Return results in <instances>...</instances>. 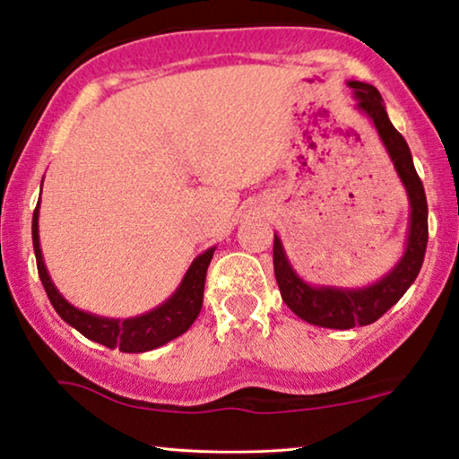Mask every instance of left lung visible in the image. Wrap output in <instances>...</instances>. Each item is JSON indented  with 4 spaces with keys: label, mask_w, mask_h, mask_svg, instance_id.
<instances>
[{
    "label": "left lung",
    "mask_w": 459,
    "mask_h": 459,
    "mask_svg": "<svg viewBox=\"0 0 459 459\" xmlns=\"http://www.w3.org/2000/svg\"><path fill=\"white\" fill-rule=\"evenodd\" d=\"M357 104L355 108L368 115L403 181L407 198H410V231L407 247L401 261L385 278L366 288H336L311 286L300 280L284 253L280 238L273 234V272L278 280L281 300L297 313L300 319L313 325L334 330H349L355 325L374 324L385 316L391 307L407 292V288L418 278L424 263L426 244H429V204H426L424 186L420 181L410 146L403 135L388 121L385 100L374 85L361 81H349Z\"/></svg>",
    "instance_id": "8db88e82"
}]
</instances>
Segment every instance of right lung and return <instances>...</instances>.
Returning <instances> with one entry per match:
<instances>
[{
	"label": "right lung",
	"instance_id": "add662e5",
	"mask_svg": "<svg viewBox=\"0 0 459 459\" xmlns=\"http://www.w3.org/2000/svg\"><path fill=\"white\" fill-rule=\"evenodd\" d=\"M33 248L37 272H39L41 284L46 288L48 299L54 305L56 313L85 338L108 349L123 351V353H146V351L159 349L190 328L194 319L198 317L200 307H203L206 269H209L212 253H215V247H212L198 255L186 272L178 290L156 309L129 319H108L77 309L56 290L39 247V204L33 211Z\"/></svg>",
	"mask_w": 459,
	"mask_h": 459
}]
</instances>
